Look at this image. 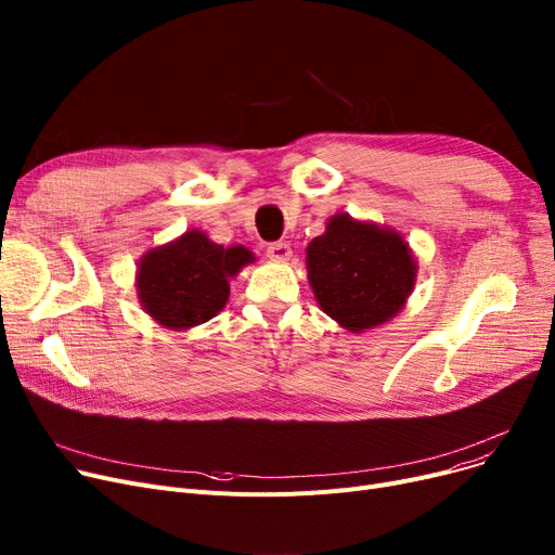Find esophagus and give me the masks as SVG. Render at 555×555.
<instances>
[{
	"label": "esophagus",
	"instance_id": "34e87169",
	"mask_svg": "<svg viewBox=\"0 0 555 555\" xmlns=\"http://www.w3.org/2000/svg\"><path fill=\"white\" fill-rule=\"evenodd\" d=\"M268 256H270L272 260H287L289 256H293V249H289L287 243H272V245L268 247Z\"/></svg>",
	"mask_w": 555,
	"mask_h": 555
}]
</instances>
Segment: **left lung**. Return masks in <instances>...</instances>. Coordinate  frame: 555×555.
Masks as SVG:
<instances>
[{"label":"left lung","mask_w":555,"mask_h":555,"mask_svg":"<svg viewBox=\"0 0 555 555\" xmlns=\"http://www.w3.org/2000/svg\"><path fill=\"white\" fill-rule=\"evenodd\" d=\"M306 254L319 306L353 333L387 322L414 287L416 262L398 233L346 214L333 216Z\"/></svg>","instance_id":"left-lung-1"}]
</instances>
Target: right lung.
<instances>
[{"mask_svg":"<svg viewBox=\"0 0 555 555\" xmlns=\"http://www.w3.org/2000/svg\"><path fill=\"white\" fill-rule=\"evenodd\" d=\"M254 260L243 247H222L202 231L157 247L139 262L143 310L166 328H191L216 317L229 299V279Z\"/></svg>","mask_w":555,"mask_h":555,"instance_id":"add662e5","label":"right lung"}]
</instances>
